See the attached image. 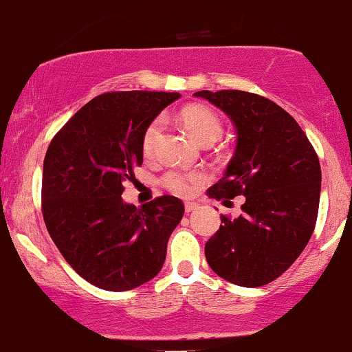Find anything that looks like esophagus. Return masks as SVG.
<instances>
[{
  "label": "esophagus",
  "instance_id": "esophagus-1",
  "mask_svg": "<svg viewBox=\"0 0 352 352\" xmlns=\"http://www.w3.org/2000/svg\"><path fill=\"white\" fill-rule=\"evenodd\" d=\"M196 208H198V205H196V203H192V201L184 203V211H186V213H191V211H195Z\"/></svg>",
  "mask_w": 352,
  "mask_h": 352
}]
</instances>
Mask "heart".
<instances>
[{
    "instance_id": "obj_1",
    "label": "heart",
    "mask_w": 352,
    "mask_h": 352,
    "mask_svg": "<svg viewBox=\"0 0 352 352\" xmlns=\"http://www.w3.org/2000/svg\"><path fill=\"white\" fill-rule=\"evenodd\" d=\"M181 122L184 124L186 131L190 132L191 138L198 141L199 144L208 141H217L220 139L223 126L220 117L214 114L210 109L203 107V105H190L181 112ZM161 134V122L160 120H153L147 126V129L142 135V153L146 156H151L156 149L157 141H160ZM206 179L205 173L199 171H168L162 176V184L168 188L169 191L179 196H188L196 190L198 184H201Z\"/></svg>"
}]
</instances>
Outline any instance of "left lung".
<instances>
[{
	"label": "left lung",
	"instance_id": "8db88e82",
	"mask_svg": "<svg viewBox=\"0 0 352 352\" xmlns=\"http://www.w3.org/2000/svg\"><path fill=\"white\" fill-rule=\"evenodd\" d=\"M236 131L225 176L210 198L245 196L243 214L221 217L206 241L208 265L225 280L260 287L280 277L311 240L319 211L320 164L307 135L275 102L243 90L196 92Z\"/></svg>",
	"mask_w": 352,
	"mask_h": 352
}]
</instances>
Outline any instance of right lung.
<instances>
[{
	"label": "right lung",
	"instance_id": "1",
	"mask_svg": "<svg viewBox=\"0 0 352 352\" xmlns=\"http://www.w3.org/2000/svg\"><path fill=\"white\" fill-rule=\"evenodd\" d=\"M177 92H109L85 104L52 139L41 208L48 233L80 277L111 292L156 277L184 214L176 196L135 208L124 181L142 164V135Z\"/></svg>",
	"mask_w": 352,
	"mask_h": 352
}]
</instances>
